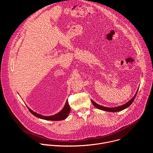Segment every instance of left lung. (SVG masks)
<instances>
[{"label":"left lung","instance_id":"left-lung-1","mask_svg":"<svg viewBox=\"0 0 153 153\" xmlns=\"http://www.w3.org/2000/svg\"><path fill=\"white\" fill-rule=\"evenodd\" d=\"M137 91H138V90L137 91H136V93L135 94L134 96L130 100H129L127 103H126L125 104L123 105H121V106H117V107H114V108H109V107H105V106H101V105H98L97 103H96V102H94L93 100H91V102L93 103V105L97 108L99 109V110H103V111H109V112H117V111H122L123 110H124V109L128 108V106H129L131 105V103H133V102L134 101L136 95H137Z\"/></svg>","mask_w":153,"mask_h":153}]
</instances>
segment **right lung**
Instances as JSON below:
<instances>
[{"label": "right lung", "mask_w": 153, "mask_h": 153, "mask_svg": "<svg viewBox=\"0 0 153 153\" xmlns=\"http://www.w3.org/2000/svg\"><path fill=\"white\" fill-rule=\"evenodd\" d=\"M28 110H30V111L31 112V114H33L34 116L42 119H44V120H55V121H57V120H64L66 119L68 116V114L70 112V106L68 104V100H67L66 103H65L64 107L63 108L62 110L59 112L58 113H57L56 114L53 115V116H42L41 114H39L34 111H33V110H31L30 108H28Z\"/></svg>", "instance_id": "obj_1"}]
</instances>
